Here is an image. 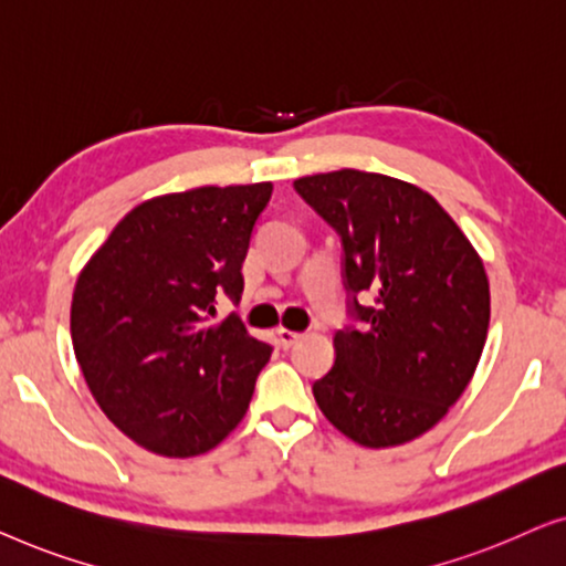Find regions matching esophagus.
Returning a JSON list of instances; mask_svg holds the SVG:
<instances>
[{
	"label": "esophagus",
	"mask_w": 566,
	"mask_h": 566,
	"mask_svg": "<svg viewBox=\"0 0 566 566\" xmlns=\"http://www.w3.org/2000/svg\"><path fill=\"white\" fill-rule=\"evenodd\" d=\"M302 336L297 331H290V328H276V340H280L282 348H292L294 344H297Z\"/></svg>",
	"instance_id": "obj_1"
}]
</instances>
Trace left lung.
<instances>
[{
	"mask_svg": "<svg viewBox=\"0 0 566 566\" xmlns=\"http://www.w3.org/2000/svg\"><path fill=\"white\" fill-rule=\"evenodd\" d=\"M294 189L344 243L361 328L336 333V364L313 385L323 416L366 449L408 443L464 395L490 328L484 264L431 195L385 174L340 169ZM356 293L373 305L359 306Z\"/></svg>",
	"mask_w": 566,
	"mask_h": 566,
	"instance_id": "left-lung-1",
	"label": "left lung"
}]
</instances>
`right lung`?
Masks as SVG:
<instances>
[{"label": "right lung", "mask_w": 566, "mask_h": 566, "mask_svg": "<svg viewBox=\"0 0 566 566\" xmlns=\"http://www.w3.org/2000/svg\"><path fill=\"white\" fill-rule=\"evenodd\" d=\"M272 181L197 187L133 207L78 274L71 340L102 412L143 449L197 457L249 410L272 346L214 297L243 292V259Z\"/></svg>", "instance_id": "add662e5"}]
</instances>
